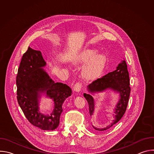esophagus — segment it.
<instances>
[{"label":"esophagus","mask_w":154,"mask_h":154,"mask_svg":"<svg viewBox=\"0 0 154 154\" xmlns=\"http://www.w3.org/2000/svg\"><path fill=\"white\" fill-rule=\"evenodd\" d=\"M82 85L81 83L80 82H77L74 86V91L77 92V93H79L81 91V89H82Z\"/></svg>","instance_id":"1"}]
</instances>
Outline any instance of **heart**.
Segmentation results:
<instances>
[{
    "label": "heart",
    "instance_id": "b5f03b06",
    "mask_svg": "<svg viewBox=\"0 0 154 154\" xmlns=\"http://www.w3.org/2000/svg\"><path fill=\"white\" fill-rule=\"evenodd\" d=\"M97 53V49H88L82 52L80 56V63L89 62L82 71V76L86 80H91L97 78L105 66L106 57L102 54Z\"/></svg>",
    "mask_w": 154,
    "mask_h": 154
}]
</instances>
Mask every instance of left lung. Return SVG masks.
I'll return each instance as SVG.
<instances>
[{
  "label": "left lung",
  "mask_w": 154,
  "mask_h": 154,
  "mask_svg": "<svg viewBox=\"0 0 154 154\" xmlns=\"http://www.w3.org/2000/svg\"><path fill=\"white\" fill-rule=\"evenodd\" d=\"M87 88L88 91L91 93L103 92L107 90H110L119 94L120 99L115 108V119L113 120V122L103 128H96L93 125L94 128L98 131L108 130L114 124H116L124 115L130 97V79L125 61L122 60L118 64L115 71L109 72L102 77L93 81L87 86ZM83 96L88 103L90 114L91 116L94 111V99L89 94L84 93Z\"/></svg>",
  "instance_id": "8db88e82"
}]
</instances>
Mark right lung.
<instances>
[{
    "label": "right lung",
    "instance_id": "right-lung-1",
    "mask_svg": "<svg viewBox=\"0 0 154 154\" xmlns=\"http://www.w3.org/2000/svg\"><path fill=\"white\" fill-rule=\"evenodd\" d=\"M46 63L41 52L29 47L22 57L16 77L18 103L28 121L44 130H53L60 123L62 105L72 94L67 85L55 83L43 67ZM41 93L54 102L52 114L44 115L39 112L38 100Z\"/></svg>",
    "mask_w": 154,
    "mask_h": 154
}]
</instances>
